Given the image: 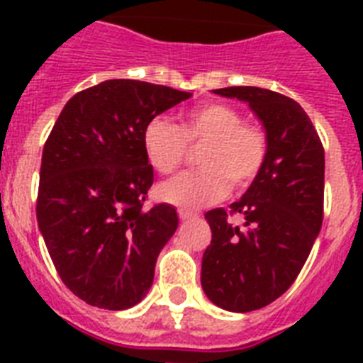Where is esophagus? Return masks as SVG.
<instances>
[{
    "mask_svg": "<svg viewBox=\"0 0 363 363\" xmlns=\"http://www.w3.org/2000/svg\"><path fill=\"white\" fill-rule=\"evenodd\" d=\"M179 216H181V220H192V218H196V215H194V213H190V211H184V209H179Z\"/></svg>",
    "mask_w": 363,
    "mask_h": 363,
    "instance_id": "esophagus-1",
    "label": "esophagus"
}]
</instances>
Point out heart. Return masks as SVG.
<instances>
[{"instance_id": "obj_1", "label": "heart", "mask_w": 363, "mask_h": 363, "mask_svg": "<svg viewBox=\"0 0 363 363\" xmlns=\"http://www.w3.org/2000/svg\"><path fill=\"white\" fill-rule=\"evenodd\" d=\"M190 147L201 169L184 171L158 186V196L181 209H198L226 198L233 188H247L264 165L267 141L258 125L242 124L230 105L205 104L186 111L181 128L167 118H152L143 131V147L154 169L171 173L184 162Z\"/></svg>"}]
</instances>
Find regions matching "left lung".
Returning a JSON list of instances; mask_svg holds the SVG:
<instances>
[{
	"instance_id": "1",
	"label": "left lung",
	"mask_w": 363,
	"mask_h": 363,
	"mask_svg": "<svg viewBox=\"0 0 363 363\" xmlns=\"http://www.w3.org/2000/svg\"><path fill=\"white\" fill-rule=\"evenodd\" d=\"M250 107L262 122L267 152L258 177L232 213H205L213 239L201 259V288L224 311L250 313L281 298L309 258L322 228L324 148L301 105L256 86L213 90Z\"/></svg>"
}]
</instances>
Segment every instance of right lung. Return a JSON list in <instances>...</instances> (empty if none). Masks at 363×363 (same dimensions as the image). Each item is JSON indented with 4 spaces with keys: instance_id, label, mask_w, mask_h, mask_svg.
Instances as JSON below:
<instances>
[{
    "instance_id": "right-lung-1",
    "label": "right lung",
    "mask_w": 363,
    "mask_h": 363,
    "mask_svg": "<svg viewBox=\"0 0 363 363\" xmlns=\"http://www.w3.org/2000/svg\"><path fill=\"white\" fill-rule=\"evenodd\" d=\"M188 98L162 84L109 79L75 94L45 143L37 224L60 279L88 305L130 309L152 286L179 216L173 205L143 207L154 182L143 131Z\"/></svg>"
}]
</instances>
